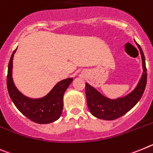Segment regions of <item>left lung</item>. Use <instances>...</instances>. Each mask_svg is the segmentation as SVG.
<instances>
[{
	"instance_id": "obj_1",
	"label": "left lung",
	"mask_w": 153,
	"mask_h": 153,
	"mask_svg": "<svg viewBox=\"0 0 153 153\" xmlns=\"http://www.w3.org/2000/svg\"><path fill=\"white\" fill-rule=\"evenodd\" d=\"M137 45L142 55L144 73L141 78L139 85L132 93L122 99L110 100L101 95L91 85L88 84L85 85L88 107L94 116L104 120H114L120 118L132 109L142 98L146 86L147 69L142 48L139 44H137Z\"/></svg>"
}]
</instances>
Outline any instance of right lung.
<instances>
[{"instance_id":"right-lung-1","label":"right lung","mask_w":153,"mask_h":153,"mask_svg":"<svg viewBox=\"0 0 153 153\" xmlns=\"http://www.w3.org/2000/svg\"><path fill=\"white\" fill-rule=\"evenodd\" d=\"M15 51L16 49L10 58L7 75V87L10 99L21 113L34 123L48 124L56 121L61 116L63 110L65 91L73 79L69 78L57 83L52 90L42 99H28L18 91L12 80V62Z\"/></svg>"}]
</instances>
